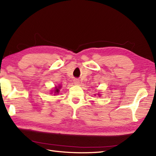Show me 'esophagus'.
<instances>
[{
	"label": "esophagus",
	"mask_w": 156,
	"mask_h": 156,
	"mask_svg": "<svg viewBox=\"0 0 156 156\" xmlns=\"http://www.w3.org/2000/svg\"><path fill=\"white\" fill-rule=\"evenodd\" d=\"M74 82V84H76V85H78V84H80V82H79V80H75Z\"/></svg>",
	"instance_id": "34e87169"
}]
</instances>
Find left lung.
Masks as SVG:
<instances>
[{"label": "left lung", "mask_w": 156, "mask_h": 156, "mask_svg": "<svg viewBox=\"0 0 156 156\" xmlns=\"http://www.w3.org/2000/svg\"><path fill=\"white\" fill-rule=\"evenodd\" d=\"M98 95H100V94H98Z\"/></svg>", "instance_id": "8db88e82"}]
</instances>
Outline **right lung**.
<instances>
[{
	"label": "right lung",
	"instance_id": "right-lung-1",
	"mask_svg": "<svg viewBox=\"0 0 156 156\" xmlns=\"http://www.w3.org/2000/svg\"><path fill=\"white\" fill-rule=\"evenodd\" d=\"M60 88H61V86L60 85V86H58V87H55V90H54V93L55 94H58V92H59V91H60Z\"/></svg>",
	"mask_w": 156,
	"mask_h": 156
}]
</instances>
